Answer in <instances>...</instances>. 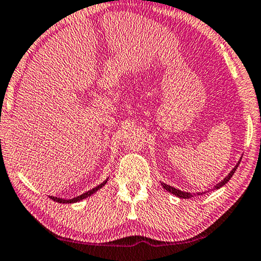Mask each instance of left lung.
Segmentation results:
<instances>
[{
    "mask_svg": "<svg viewBox=\"0 0 261 261\" xmlns=\"http://www.w3.org/2000/svg\"><path fill=\"white\" fill-rule=\"evenodd\" d=\"M239 163H240V161H239ZM239 163L238 165H236L234 168H232V171L229 173V174L225 176V178L222 180V181L220 182V184H217L216 186H215V189H220V187H222L223 185H225V184H227L229 180H230V178L232 175H234V173H235V171L236 169H238V167H239ZM162 185V187L165 190H167L168 191V192H171V193H173V194H175V196H178L179 198H185V199H187V198H192V197H194V196H200V194H203V193H189V192H182V191H180V190H176V189H174V187H172V186H169V185H167V184H161Z\"/></svg>",
    "mask_w": 261,
    "mask_h": 261,
    "instance_id": "left-lung-1",
    "label": "left lung"
}]
</instances>
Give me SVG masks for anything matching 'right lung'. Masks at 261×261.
Masks as SVG:
<instances>
[{"label":"right lung","instance_id":"add662e5","mask_svg":"<svg viewBox=\"0 0 261 261\" xmlns=\"http://www.w3.org/2000/svg\"><path fill=\"white\" fill-rule=\"evenodd\" d=\"M107 182V180H105V181H103L102 184H100V185H98L96 187H94V189H92V190H89L88 192H85L83 194H81V196H79V197H76V198H72V199H62V198H57V197H52V196H50V198L52 200H55V201H57V203H63V204H65V203H76V201H80V200H82V199H85V198H87V197H89V196H92L93 193H95L96 191L98 190H100L101 189V187L105 185V184Z\"/></svg>","mask_w":261,"mask_h":261}]
</instances>
